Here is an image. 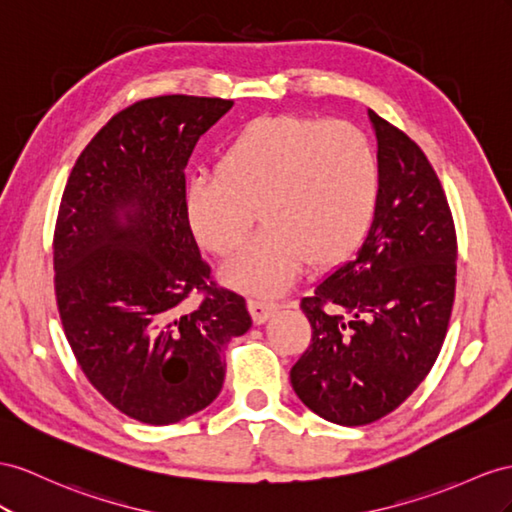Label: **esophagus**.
Here are the masks:
<instances>
[{
	"label": "esophagus",
	"mask_w": 512,
	"mask_h": 512,
	"mask_svg": "<svg viewBox=\"0 0 512 512\" xmlns=\"http://www.w3.org/2000/svg\"><path fill=\"white\" fill-rule=\"evenodd\" d=\"M277 309H279V305L268 303V300H261V298L248 300V311H251L255 324H264L268 318H272L274 313H277Z\"/></svg>",
	"instance_id": "34e87169"
}]
</instances>
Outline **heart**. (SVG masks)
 Returning a JSON list of instances; mask_svg holds the SVG:
<instances>
[{"mask_svg": "<svg viewBox=\"0 0 512 512\" xmlns=\"http://www.w3.org/2000/svg\"><path fill=\"white\" fill-rule=\"evenodd\" d=\"M378 164L372 142L344 121L261 116L227 138L214 175L190 181V227L209 253L242 255L222 270L235 290L272 296L307 261L333 266L355 253L372 225Z\"/></svg>", "mask_w": 512, "mask_h": 512, "instance_id": "1", "label": "heart"}]
</instances>
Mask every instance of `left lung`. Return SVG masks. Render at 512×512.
Listing matches in <instances>:
<instances>
[{
  "instance_id": "1",
  "label": "left lung",
  "mask_w": 512,
  "mask_h": 512,
  "mask_svg": "<svg viewBox=\"0 0 512 512\" xmlns=\"http://www.w3.org/2000/svg\"><path fill=\"white\" fill-rule=\"evenodd\" d=\"M378 142V196L368 238L300 309L311 344L290 381L339 426L385 417L411 396L443 346L456 287L448 199L417 144L368 110Z\"/></svg>"
}]
</instances>
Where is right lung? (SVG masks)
Instances as JSON below:
<instances>
[{"label":"right lung","mask_w":512,"mask_h":512,"mask_svg":"<svg viewBox=\"0 0 512 512\" xmlns=\"http://www.w3.org/2000/svg\"><path fill=\"white\" fill-rule=\"evenodd\" d=\"M229 99L164 95L125 108L77 157L54 270L64 335L103 398L142 424L212 404L225 348L251 329L246 300L209 281L186 209V164ZM203 291L194 312L182 309Z\"/></svg>","instance_id":"add662e5"}]
</instances>
